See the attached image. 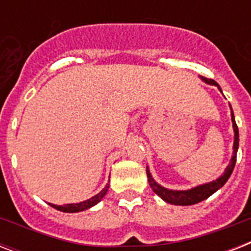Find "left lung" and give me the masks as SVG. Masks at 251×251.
Instances as JSON below:
<instances>
[{"label": "left lung", "mask_w": 251, "mask_h": 251, "mask_svg": "<svg viewBox=\"0 0 251 251\" xmlns=\"http://www.w3.org/2000/svg\"><path fill=\"white\" fill-rule=\"evenodd\" d=\"M201 79L208 84L218 86L219 90L222 91L220 86H219L214 79H208V78H204V76H201ZM230 114H232V124H233L234 130L233 156L230 159L229 165L226 168V172H224L218 179L212 181V182L203 183V185L195 186L193 187V189H189V190H169V189H165V187H163L161 185H159V183L152 178V176H151L149 168H147V178H149L150 186L152 187V190L155 194H157L163 201H165L167 203H171V204H177V206H191V204H195V203L202 202V201L208 198L210 195L214 194L215 191H218L220 187L224 186V183L228 181V178H229L230 175H232V172H233L234 169L238 150V127L237 125H236V121H234V114L232 108H230Z\"/></svg>", "instance_id": "1"}]
</instances>
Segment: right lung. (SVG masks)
I'll use <instances>...</instances> for the list:
<instances>
[{"instance_id":"obj_1","label":"right lung","mask_w":251,"mask_h":251,"mask_svg":"<svg viewBox=\"0 0 251 251\" xmlns=\"http://www.w3.org/2000/svg\"><path fill=\"white\" fill-rule=\"evenodd\" d=\"M108 189H109V183H106L105 187H104L99 194L95 195V197L87 199V201H83V202L75 203V204H74V203H72V204H65V206H56V204H50V203H49V204H50L53 208H56V210L58 211H62V212H80V211H84L87 210V208H91V207L95 206V204H98V203L104 198V195L106 194Z\"/></svg>"}]
</instances>
